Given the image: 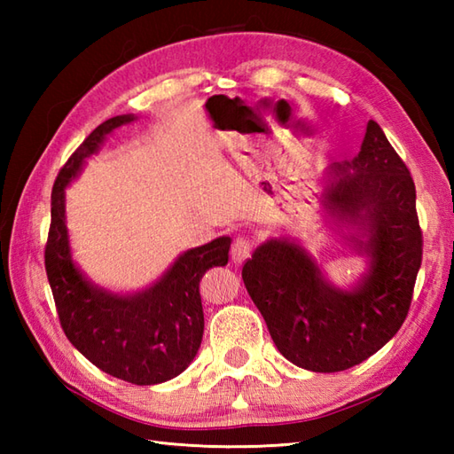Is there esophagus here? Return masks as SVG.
Segmentation results:
<instances>
[{"mask_svg": "<svg viewBox=\"0 0 454 454\" xmlns=\"http://www.w3.org/2000/svg\"><path fill=\"white\" fill-rule=\"evenodd\" d=\"M249 254H252V242L246 238H236L234 244H232V249H230V255H232V262L236 265L244 263L246 259L249 257Z\"/></svg>", "mask_w": 454, "mask_h": 454, "instance_id": "1", "label": "esophagus"}]
</instances>
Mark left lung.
Returning a JSON list of instances; mask_svg holds the SVG:
<instances>
[{
  "label": "left lung",
  "mask_w": 454,
  "mask_h": 454,
  "mask_svg": "<svg viewBox=\"0 0 454 454\" xmlns=\"http://www.w3.org/2000/svg\"><path fill=\"white\" fill-rule=\"evenodd\" d=\"M324 205L349 228L369 269L351 291L327 283L304 249L269 239L242 278L285 359L314 372L351 369L382 349L406 320L421 267L416 185L379 122L369 121L361 152L332 168Z\"/></svg>",
  "instance_id": "left-lung-1"
}]
</instances>
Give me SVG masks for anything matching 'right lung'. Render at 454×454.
Returning <instances> with one entry per match:
<instances>
[{
	"instance_id": "obj_1",
	"label": "right lung",
	"mask_w": 454,
	"mask_h": 454,
	"mask_svg": "<svg viewBox=\"0 0 454 454\" xmlns=\"http://www.w3.org/2000/svg\"><path fill=\"white\" fill-rule=\"evenodd\" d=\"M130 121L134 114H119L99 124L58 173L44 267L60 325L75 349L114 379L148 387L181 374L195 359L205 332L199 283L210 267L228 263L232 239L222 236L187 249L156 285L137 294H113L82 275L67 242L64 189L103 138Z\"/></svg>"
}]
</instances>
